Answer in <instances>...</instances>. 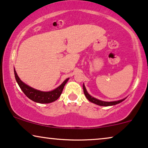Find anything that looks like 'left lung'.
Wrapping results in <instances>:
<instances>
[{"label":"left lung","instance_id":"1","mask_svg":"<svg viewBox=\"0 0 148 148\" xmlns=\"http://www.w3.org/2000/svg\"><path fill=\"white\" fill-rule=\"evenodd\" d=\"M83 89H84V94L87 98V99H88V100L90 101V102H92V103H94V104H96L97 105H99V106H113V105H116L117 104H119V103H121V102H123V100H125V99H123V100H121L113 101V102H104V101L100 100H98V99H96V98H94V97L91 96L90 95L88 94V92H87L86 87H85L84 84L83 85Z\"/></svg>","mask_w":148,"mask_h":148}]
</instances>
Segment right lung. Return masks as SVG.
<instances>
[{
	"instance_id": "1",
	"label": "right lung",
	"mask_w": 148,
	"mask_h": 148,
	"mask_svg": "<svg viewBox=\"0 0 148 148\" xmlns=\"http://www.w3.org/2000/svg\"><path fill=\"white\" fill-rule=\"evenodd\" d=\"M14 73H15V79L17 81L18 85L25 96L34 102L40 103V104H48V103L54 102L57 100L61 95L64 87L69 79L67 78L64 80L60 86L54 89V90L50 91V92H42V91L32 88V87L27 86L25 83L22 82L18 77L15 69H14Z\"/></svg>"
}]
</instances>
